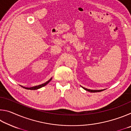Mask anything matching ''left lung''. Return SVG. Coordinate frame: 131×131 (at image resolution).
<instances>
[{
    "mask_svg": "<svg viewBox=\"0 0 131 131\" xmlns=\"http://www.w3.org/2000/svg\"><path fill=\"white\" fill-rule=\"evenodd\" d=\"M82 88H83V89H84L85 90H86V91H89V92H101V91H103V90H105V89H103V90H90V89H87V88H84V87H81Z\"/></svg>",
    "mask_w": 131,
    "mask_h": 131,
    "instance_id": "1",
    "label": "left lung"
}]
</instances>
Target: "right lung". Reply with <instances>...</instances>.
Masks as SVG:
<instances>
[{
	"instance_id": "add662e5",
	"label": "right lung",
	"mask_w": 131,
	"mask_h": 131,
	"mask_svg": "<svg viewBox=\"0 0 131 131\" xmlns=\"http://www.w3.org/2000/svg\"><path fill=\"white\" fill-rule=\"evenodd\" d=\"M51 80H52V77L49 80L47 81V82H46V83H43V84H40V85H36V86H34V87H23V86H22V85H21V86L22 87H23V88H25V89H27V90H38V89H39V88H41V87H44V86H45V85H47V84L48 83H50V81Z\"/></svg>"
}]
</instances>
